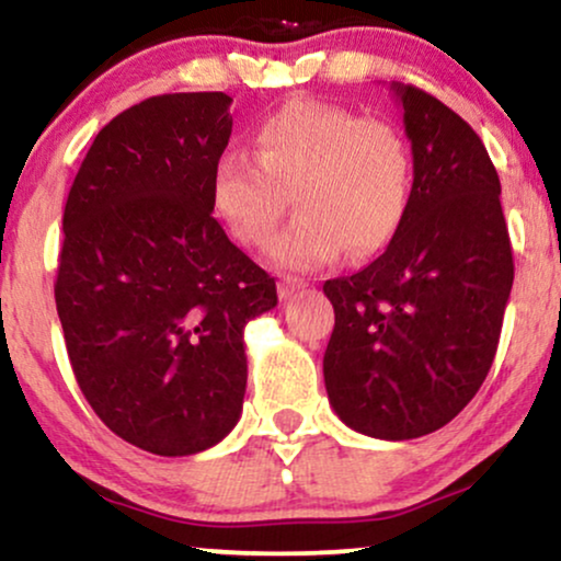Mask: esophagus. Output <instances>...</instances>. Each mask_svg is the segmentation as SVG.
Segmentation results:
<instances>
[{"mask_svg": "<svg viewBox=\"0 0 561 561\" xmlns=\"http://www.w3.org/2000/svg\"><path fill=\"white\" fill-rule=\"evenodd\" d=\"M305 287L302 279H293V276H285V279H279V285H276V293H279L282 300H289L295 293H300Z\"/></svg>", "mask_w": 561, "mask_h": 561, "instance_id": "34e87169", "label": "esophagus"}]
</instances>
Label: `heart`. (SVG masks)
<instances>
[{
    "label": "heart",
    "instance_id": "heart-1",
    "mask_svg": "<svg viewBox=\"0 0 561 561\" xmlns=\"http://www.w3.org/2000/svg\"><path fill=\"white\" fill-rule=\"evenodd\" d=\"M256 154L228 150L211 173V207L240 245H261L293 194L300 215L268 245L293 272L342 256L370 259L391 245L411 196V150L380 118L339 105L289 101L259 124Z\"/></svg>",
    "mask_w": 561,
    "mask_h": 561
}]
</instances>
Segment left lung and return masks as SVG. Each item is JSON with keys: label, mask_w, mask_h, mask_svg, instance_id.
<instances>
[{"label": "left lung", "mask_w": 561, "mask_h": 561, "mask_svg": "<svg viewBox=\"0 0 561 561\" xmlns=\"http://www.w3.org/2000/svg\"><path fill=\"white\" fill-rule=\"evenodd\" d=\"M414 183L391 245L323 285L333 333L325 391L346 427L414 439L445 427L484 382L513 289L500 175L456 111L393 82Z\"/></svg>", "instance_id": "8db88e82"}]
</instances>
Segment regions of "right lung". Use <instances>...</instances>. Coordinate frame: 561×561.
<instances>
[{
  "label": "right lung",
  "mask_w": 561,
  "mask_h": 561,
  "mask_svg": "<svg viewBox=\"0 0 561 561\" xmlns=\"http://www.w3.org/2000/svg\"><path fill=\"white\" fill-rule=\"evenodd\" d=\"M230 103L173 92L118 113L64 207L54 295L77 386L105 427L154 456H194L236 427L243 329L276 305L274 276L211 217Z\"/></svg>",
  "instance_id": "add662e5"
}]
</instances>
